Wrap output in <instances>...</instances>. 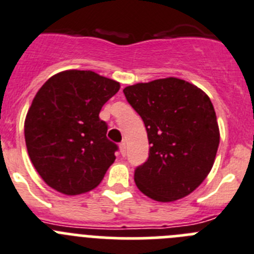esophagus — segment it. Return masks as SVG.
Returning <instances> with one entry per match:
<instances>
[{
    "label": "esophagus",
    "mask_w": 254,
    "mask_h": 254,
    "mask_svg": "<svg viewBox=\"0 0 254 254\" xmlns=\"http://www.w3.org/2000/svg\"><path fill=\"white\" fill-rule=\"evenodd\" d=\"M120 153H122L123 156L127 155V144L125 143L120 144Z\"/></svg>",
    "instance_id": "1"
}]
</instances>
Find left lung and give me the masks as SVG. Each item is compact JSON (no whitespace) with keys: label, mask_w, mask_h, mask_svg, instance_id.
I'll use <instances>...</instances> for the list:
<instances>
[{"label":"left lung","mask_w":254,"mask_h":254,"mask_svg":"<svg viewBox=\"0 0 254 254\" xmlns=\"http://www.w3.org/2000/svg\"><path fill=\"white\" fill-rule=\"evenodd\" d=\"M123 91L141 116L150 145L148 160L135 169L139 190L163 203L190 194L212 170L219 145L209 96L178 77L139 82Z\"/></svg>","instance_id":"left-lung-1"}]
</instances>
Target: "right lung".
<instances>
[{"label":"right lung","instance_id":"right-lung-1","mask_svg":"<svg viewBox=\"0 0 254 254\" xmlns=\"http://www.w3.org/2000/svg\"><path fill=\"white\" fill-rule=\"evenodd\" d=\"M119 89V82L94 71L66 70L37 91L25 119V141L47 186L77 195L100 184L118 146L106 138L99 114Z\"/></svg>","mask_w":254,"mask_h":254}]
</instances>
